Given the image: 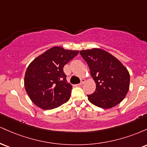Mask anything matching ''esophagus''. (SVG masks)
Listing matches in <instances>:
<instances>
[{"label": "esophagus", "instance_id": "esophagus-1", "mask_svg": "<svg viewBox=\"0 0 147 147\" xmlns=\"http://www.w3.org/2000/svg\"><path fill=\"white\" fill-rule=\"evenodd\" d=\"M85 82H86L85 79H82V81H81V82L78 84V85H79V86L83 85V84H84V83H85Z\"/></svg>", "mask_w": 147, "mask_h": 147}]
</instances>
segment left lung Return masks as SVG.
I'll use <instances>...</instances> for the list:
<instances>
[{
	"label": "left lung",
	"instance_id": "left-lung-1",
	"mask_svg": "<svg viewBox=\"0 0 147 147\" xmlns=\"http://www.w3.org/2000/svg\"><path fill=\"white\" fill-rule=\"evenodd\" d=\"M79 53L87 63L96 83L95 92L87 95L90 102L102 109H111L122 102L129 88L127 69L102 49L82 50Z\"/></svg>",
	"mask_w": 147,
	"mask_h": 147
}]
</instances>
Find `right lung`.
Here are the masks:
<instances>
[{"label": "right lung", "instance_id": "obj_1", "mask_svg": "<svg viewBox=\"0 0 147 147\" xmlns=\"http://www.w3.org/2000/svg\"><path fill=\"white\" fill-rule=\"evenodd\" d=\"M78 53V50L53 47L28 65L25 75V88L35 105L50 110L68 102L72 86L67 82L63 67Z\"/></svg>", "mask_w": 147, "mask_h": 147}]
</instances>
